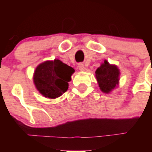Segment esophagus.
<instances>
[{
    "label": "esophagus",
    "instance_id": "obj_1",
    "mask_svg": "<svg viewBox=\"0 0 152 152\" xmlns=\"http://www.w3.org/2000/svg\"><path fill=\"white\" fill-rule=\"evenodd\" d=\"M78 68L80 71H82V72H84V71H85V66L84 65V64H78Z\"/></svg>",
    "mask_w": 152,
    "mask_h": 152
}]
</instances>
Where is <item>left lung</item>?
<instances>
[{"instance_id": "1", "label": "left lung", "mask_w": 152, "mask_h": 152, "mask_svg": "<svg viewBox=\"0 0 152 152\" xmlns=\"http://www.w3.org/2000/svg\"><path fill=\"white\" fill-rule=\"evenodd\" d=\"M119 69L115 64H110L107 60L95 72V76L102 92L109 94L119 84Z\"/></svg>"}]
</instances>
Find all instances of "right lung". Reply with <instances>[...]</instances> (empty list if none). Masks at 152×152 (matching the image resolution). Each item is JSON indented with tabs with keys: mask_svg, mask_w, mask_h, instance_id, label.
<instances>
[{
	"mask_svg": "<svg viewBox=\"0 0 152 152\" xmlns=\"http://www.w3.org/2000/svg\"><path fill=\"white\" fill-rule=\"evenodd\" d=\"M75 69L58 59L39 64L33 75L36 89L46 98L56 99L66 92Z\"/></svg>",
	"mask_w": 152,
	"mask_h": 152,
	"instance_id": "1",
	"label": "right lung"
}]
</instances>
